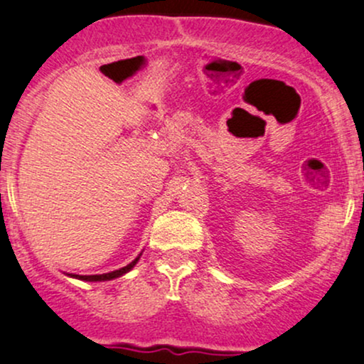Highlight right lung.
I'll list each match as a JSON object with an SVG mask.
<instances>
[{
	"label": "right lung",
	"instance_id": "right-lung-1",
	"mask_svg": "<svg viewBox=\"0 0 364 364\" xmlns=\"http://www.w3.org/2000/svg\"><path fill=\"white\" fill-rule=\"evenodd\" d=\"M140 257H136L135 260H133L132 263H128L127 267H123V269L119 270H114V272H109V274H101V275H72V277H77L80 279V281H89V282H97V281H111V279H116V277H121L123 274L129 272V270L135 267V263L139 262Z\"/></svg>",
	"mask_w": 364,
	"mask_h": 364
}]
</instances>
